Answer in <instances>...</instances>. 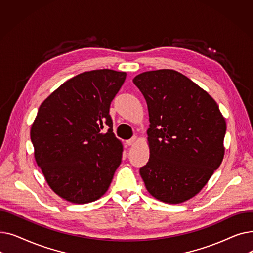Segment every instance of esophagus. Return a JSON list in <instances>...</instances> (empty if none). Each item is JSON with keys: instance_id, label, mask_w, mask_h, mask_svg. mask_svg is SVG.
<instances>
[{"instance_id": "obj_1", "label": "esophagus", "mask_w": 253, "mask_h": 253, "mask_svg": "<svg viewBox=\"0 0 253 253\" xmlns=\"http://www.w3.org/2000/svg\"><path fill=\"white\" fill-rule=\"evenodd\" d=\"M136 141H137V137H136V136H133L132 138L126 140V143H127L128 145H133V144L136 143Z\"/></svg>"}]
</instances>
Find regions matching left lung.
I'll return each instance as SVG.
<instances>
[{"label": "left lung", "instance_id": "obj_1", "mask_svg": "<svg viewBox=\"0 0 253 253\" xmlns=\"http://www.w3.org/2000/svg\"><path fill=\"white\" fill-rule=\"evenodd\" d=\"M133 83L147 101L150 159L139 169L157 200L179 204L208 182L224 155L225 120L216 101L173 70L144 72Z\"/></svg>", "mask_w": 253, "mask_h": 253}]
</instances>
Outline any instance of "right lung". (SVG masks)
<instances>
[{"label":"right lung","instance_id":"right-lung-1","mask_svg":"<svg viewBox=\"0 0 253 253\" xmlns=\"http://www.w3.org/2000/svg\"><path fill=\"white\" fill-rule=\"evenodd\" d=\"M125 79V72H85L40 105L31 128L35 159L51 190L66 201H96L121 164L123 145L114 134L109 113Z\"/></svg>","mask_w":253,"mask_h":253}]
</instances>
